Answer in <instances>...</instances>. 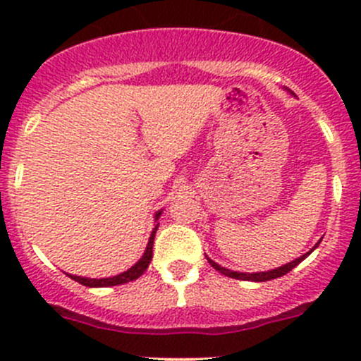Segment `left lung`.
Instances as JSON below:
<instances>
[{
    "instance_id": "1",
    "label": "left lung",
    "mask_w": 361,
    "mask_h": 361,
    "mask_svg": "<svg viewBox=\"0 0 361 361\" xmlns=\"http://www.w3.org/2000/svg\"><path fill=\"white\" fill-rule=\"evenodd\" d=\"M314 248H316V246H314ZM314 248H312V250H314ZM312 250H311V251H312ZM311 251H309V253H311ZM309 253L302 255V257H300V258H297V260L290 262V264L283 265V267L274 269V271H269V272H255V274H246V272H234V271H228V269L220 267V265H218V264H214V262H213V260H209V258H207V262H209V264H211V267H214V269H216L218 272H221V274H224V276H228V278H232V279H243V281H271V279L281 278V276H285L286 272L292 271L293 267H297V265L300 264V262L304 260V258L307 257Z\"/></svg>"
}]
</instances>
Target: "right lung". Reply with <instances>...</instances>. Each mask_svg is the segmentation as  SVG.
Listing matches in <instances>:
<instances>
[{
	"label": "right lung",
	"instance_id": "right-lung-1",
	"mask_svg": "<svg viewBox=\"0 0 361 361\" xmlns=\"http://www.w3.org/2000/svg\"><path fill=\"white\" fill-rule=\"evenodd\" d=\"M155 216L157 218L160 216V211L155 214ZM157 227L159 224L155 225L154 232H152L150 241H148L147 250H145V255L140 258L137 264H134L133 267L129 269V271L122 272V274L118 276H113V278H104V279H89V278H80V276H69V278L75 279V281H78L80 285L83 286H115V285H123V283L134 281V279H137L145 271H147L148 264H150L152 257H154V239H155V232H157Z\"/></svg>",
	"mask_w": 361,
	"mask_h": 361
}]
</instances>
